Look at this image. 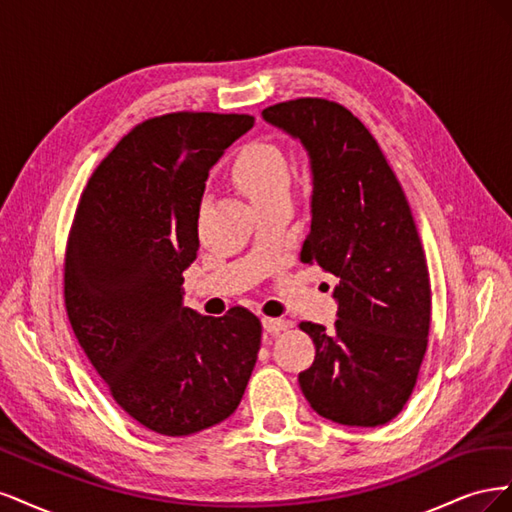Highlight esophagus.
<instances>
[{
    "label": "esophagus",
    "mask_w": 512,
    "mask_h": 512,
    "mask_svg": "<svg viewBox=\"0 0 512 512\" xmlns=\"http://www.w3.org/2000/svg\"><path fill=\"white\" fill-rule=\"evenodd\" d=\"M262 329L267 333H280L288 329V322L284 318H262Z\"/></svg>",
    "instance_id": "34e87169"
}]
</instances>
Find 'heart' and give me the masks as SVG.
Segmentation results:
<instances>
[{
	"instance_id": "b5f03b06",
	"label": "heart",
	"mask_w": 512,
	"mask_h": 512,
	"mask_svg": "<svg viewBox=\"0 0 512 512\" xmlns=\"http://www.w3.org/2000/svg\"><path fill=\"white\" fill-rule=\"evenodd\" d=\"M230 177L252 200L254 207L288 196L290 166L286 153L267 141L247 143L230 164Z\"/></svg>"
}]
</instances>
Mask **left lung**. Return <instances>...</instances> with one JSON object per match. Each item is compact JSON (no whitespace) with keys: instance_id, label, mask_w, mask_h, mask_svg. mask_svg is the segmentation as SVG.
I'll use <instances>...</instances> for the list:
<instances>
[{"instance_id":"left-lung-1","label":"left lung","mask_w":512,"mask_h":512,"mask_svg":"<svg viewBox=\"0 0 512 512\" xmlns=\"http://www.w3.org/2000/svg\"><path fill=\"white\" fill-rule=\"evenodd\" d=\"M262 119L309 158L312 224L301 260L339 277L335 331L299 324L316 346L301 391L333 423H389L414 391L431 324L427 260L406 194L346 106L299 98L265 108Z\"/></svg>"}]
</instances>
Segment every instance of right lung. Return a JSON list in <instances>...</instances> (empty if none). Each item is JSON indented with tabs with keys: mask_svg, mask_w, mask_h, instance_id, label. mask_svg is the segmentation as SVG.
<instances>
[{
	"mask_svg": "<svg viewBox=\"0 0 512 512\" xmlns=\"http://www.w3.org/2000/svg\"><path fill=\"white\" fill-rule=\"evenodd\" d=\"M250 115L170 113L128 132L87 181L70 230L64 299L72 331L113 399L143 427L190 436L237 410L260 320L183 305L209 168Z\"/></svg>",
	"mask_w": 512,
	"mask_h": 512,
	"instance_id": "right-lung-1",
	"label": "right lung"
}]
</instances>
